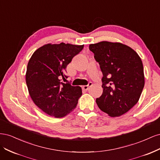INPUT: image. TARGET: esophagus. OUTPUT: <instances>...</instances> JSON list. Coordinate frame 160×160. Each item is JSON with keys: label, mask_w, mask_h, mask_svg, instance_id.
<instances>
[{"label": "esophagus", "mask_w": 160, "mask_h": 160, "mask_svg": "<svg viewBox=\"0 0 160 160\" xmlns=\"http://www.w3.org/2000/svg\"><path fill=\"white\" fill-rule=\"evenodd\" d=\"M91 85H92V83H91V82H89L88 85L82 86V89H83V91H88L89 88V87H91Z\"/></svg>", "instance_id": "1"}]
</instances>
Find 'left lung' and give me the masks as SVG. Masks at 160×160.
I'll return each instance as SVG.
<instances>
[{"instance_id": "obj_1", "label": "left lung", "mask_w": 160, "mask_h": 160, "mask_svg": "<svg viewBox=\"0 0 160 160\" xmlns=\"http://www.w3.org/2000/svg\"><path fill=\"white\" fill-rule=\"evenodd\" d=\"M102 71L103 93L99 108L111 117L127 113L136 104L144 87L142 61L132 48L120 42L102 41L89 45Z\"/></svg>"}]
</instances>
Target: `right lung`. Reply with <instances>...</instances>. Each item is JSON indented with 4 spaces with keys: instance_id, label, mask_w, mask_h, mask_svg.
Returning a JSON list of instances; mask_svg holds the SVG:
<instances>
[{
    "instance_id": "obj_1",
    "label": "right lung",
    "mask_w": 160,
    "mask_h": 160,
    "mask_svg": "<svg viewBox=\"0 0 160 160\" xmlns=\"http://www.w3.org/2000/svg\"><path fill=\"white\" fill-rule=\"evenodd\" d=\"M84 45L47 44L35 51L28 62L26 83L33 102L52 117H65L75 109L82 95L79 86L65 83L66 67Z\"/></svg>"
}]
</instances>
